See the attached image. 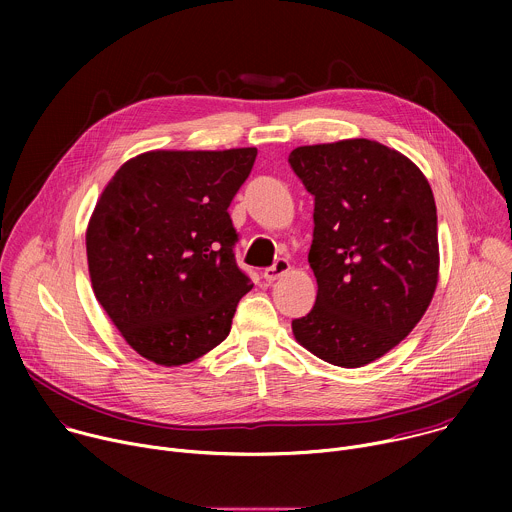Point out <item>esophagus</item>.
I'll use <instances>...</instances> for the list:
<instances>
[{"mask_svg":"<svg viewBox=\"0 0 512 512\" xmlns=\"http://www.w3.org/2000/svg\"><path fill=\"white\" fill-rule=\"evenodd\" d=\"M289 261L287 259H277L271 267H267L265 271H263V277H265V281H275V279H279L281 275H285L287 271H289Z\"/></svg>","mask_w":512,"mask_h":512,"instance_id":"esophagus-1","label":"esophagus"}]
</instances>
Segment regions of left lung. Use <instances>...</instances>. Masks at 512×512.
<instances>
[{
	"label": "left lung",
	"instance_id": "obj_1",
	"mask_svg": "<svg viewBox=\"0 0 512 512\" xmlns=\"http://www.w3.org/2000/svg\"><path fill=\"white\" fill-rule=\"evenodd\" d=\"M289 166L314 196L308 253L316 304L291 320L318 358L358 369L397 346L437 285V212L429 182L403 154L371 139L302 145Z\"/></svg>",
	"mask_w": 512,
	"mask_h": 512
}]
</instances>
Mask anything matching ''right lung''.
<instances>
[{
  "label": "right lung",
  "mask_w": 512,
  "mask_h": 512,
  "mask_svg": "<svg viewBox=\"0 0 512 512\" xmlns=\"http://www.w3.org/2000/svg\"><path fill=\"white\" fill-rule=\"evenodd\" d=\"M255 148L148 152L125 162L87 229L95 296L127 344L178 367L221 344L253 287L229 206Z\"/></svg>",
  "instance_id": "obj_1"
}]
</instances>
